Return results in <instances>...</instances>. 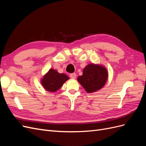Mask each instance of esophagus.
I'll use <instances>...</instances> for the list:
<instances>
[{
    "label": "esophagus",
    "mask_w": 146,
    "mask_h": 146,
    "mask_svg": "<svg viewBox=\"0 0 146 146\" xmlns=\"http://www.w3.org/2000/svg\"><path fill=\"white\" fill-rule=\"evenodd\" d=\"M76 73H72V74H70V77L72 78H76Z\"/></svg>",
    "instance_id": "34e87169"
}]
</instances>
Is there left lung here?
<instances>
[{
  "label": "left lung",
  "instance_id": "1",
  "mask_svg": "<svg viewBox=\"0 0 146 146\" xmlns=\"http://www.w3.org/2000/svg\"><path fill=\"white\" fill-rule=\"evenodd\" d=\"M108 77V70L104 66L91 63L83 69L82 76L78 77L77 81L88 93H92L102 89Z\"/></svg>",
  "mask_w": 146,
  "mask_h": 146
}]
</instances>
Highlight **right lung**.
I'll return each mask as SVG.
<instances>
[{"mask_svg":"<svg viewBox=\"0 0 146 146\" xmlns=\"http://www.w3.org/2000/svg\"><path fill=\"white\" fill-rule=\"evenodd\" d=\"M69 77L63 73H59L56 70L50 69L41 79V83L46 91L54 92L58 91Z\"/></svg>","mask_w":146,"mask_h":146,"instance_id":"1","label":"right lung"}]
</instances>
